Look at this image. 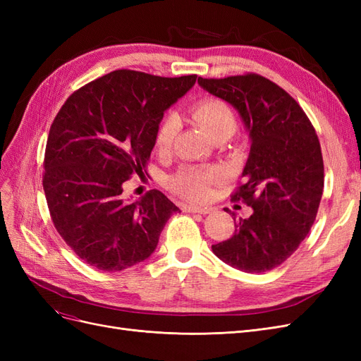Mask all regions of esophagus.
I'll return each instance as SVG.
<instances>
[{"mask_svg": "<svg viewBox=\"0 0 361 361\" xmlns=\"http://www.w3.org/2000/svg\"><path fill=\"white\" fill-rule=\"evenodd\" d=\"M185 211L192 212V214H209L212 211V207H202V206L188 204V206H185Z\"/></svg>", "mask_w": 361, "mask_h": 361, "instance_id": "34e87169", "label": "esophagus"}]
</instances>
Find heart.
<instances>
[{"label":"heart","instance_id":"1","mask_svg":"<svg viewBox=\"0 0 361 361\" xmlns=\"http://www.w3.org/2000/svg\"><path fill=\"white\" fill-rule=\"evenodd\" d=\"M190 114L215 141L231 137L238 128L235 111L227 102L218 97H203L191 105ZM180 122L176 114L164 116L157 128L155 147L166 154L178 137ZM224 179V171L215 166H188L169 178L173 192L192 202H206L211 197L212 185Z\"/></svg>","mask_w":361,"mask_h":361}]
</instances>
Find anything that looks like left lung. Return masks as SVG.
I'll use <instances>...</instances> for the list:
<instances>
[{"instance_id": "left-lung-1", "label": "left lung", "mask_w": 361, "mask_h": 361, "mask_svg": "<svg viewBox=\"0 0 361 361\" xmlns=\"http://www.w3.org/2000/svg\"><path fill=\"white\" fill-rule=\"evenodd\" d=\"M199 84L236 108L251 138L232 200L253 212L235 221L233 235L212 251L244 272L271 271L292 256L316 220L324 191L319 138L298 102L265 76H199Z\"/></svg>"}]
</instances>
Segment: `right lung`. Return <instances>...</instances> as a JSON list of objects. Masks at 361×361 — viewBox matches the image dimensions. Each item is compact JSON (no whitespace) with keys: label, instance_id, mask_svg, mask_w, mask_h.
<instances>
[{"label":"right lung","instance_id":"add662e5","mask_svg":"<svg viewBox=\"0 0 361 361\" xmlns=\"http://www.w3.org/2000/svg\"><path fill=\"white\" fill-rule=\"evenodd\" d=\"M195 78L114 71L73 92L54 118L43 191L54 227L85 264L113 272L137 265L179 212L158 190L134 203L122 192L134 173L146 171L164 111Z\"/></svg>","mask_w":361,"mask_h":361}]
</instances>
